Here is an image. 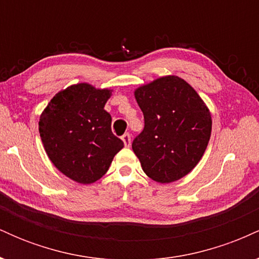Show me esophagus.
I'll return each mask as SVG.
<instances>
[{
  "label": "esophagus",
  "instance_id": "1",
  "mask_svg": "<svg viewBox=\"0 0 259 259\" xmlns=\"http://www.w3.org/2000/svg\"><path fill=\"white\" fill-rule=\"evenodd\" d=\"M121 140H123L124 145H125L126 147L130 146V144H132V136H130L129 133H125L123 136H121Z\"/></svg>",
  "mask_w": 259,
  "mask_h": 259
}]
</instances>
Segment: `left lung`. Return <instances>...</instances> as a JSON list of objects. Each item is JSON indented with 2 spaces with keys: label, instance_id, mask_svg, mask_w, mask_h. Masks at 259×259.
Returning <instances> with one entry per match:
<instances>
[{
  "label": "left lung",
  "instance_id": "8db88e82",
  "mask_svg": "<svg viewBox=\"0 0 259 259\" xmlns=\"http://www.w3.org/2000/svg\"><path fill=\"white\" fill-rule=\"evenodd\" d=\"M145 127L133 151L142 170L157 183H173L194 169L212 132L209 109L191 85L175 75L163 76L135 90Z\"/></svg>",
  "mask_w": 259,
  "mask_h": 259
}]
</instances>
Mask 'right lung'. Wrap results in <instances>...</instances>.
Wrapping results in <instances>:
<instances>
[{
    "label": "right lung",
    "instance_id": "add662e5",
    "mask_svg": "<svg viewBox=\"0 0 259 259\" xmlns=\"http://www.w3.org/2000/svg\"><path fill=\"white\" fill-rule=\"evenodd\" d=\"M108 89L72 85L50 101L38 121L47 156L65 177L91 184L107 173L124 142L112 133V117L105 105Z\"/></svg>",
    "mask_w": 259,
    "mask_h": 259
}]
</instances>
